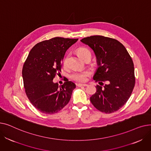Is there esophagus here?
I'll return each mask as SVG.
<instances>
[{
	"instance_id": "obj_1",
	"label": "esophagus",
	"mask_w": 151,
	"mask_h": 151,
	"mask_svg": "<svg viewBox=\"0 0 151 151\" xmlns=\"http://www.w3.org/2000/svg\"><path fill=\"white\" fill-rule=\"evenodd\" d=\"M76 86H77L78 87H83V86L86 87V86H88V85L86 84H77Z\"/></svg>"
}]
</instances>
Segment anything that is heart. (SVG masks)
Here are the masks:
<instances>
[{
    "mask_svg": "<svg viewBox=\"0 0 151 151\" xmlns=\"http://www.w3.org/2000/svg\"><path fill=\"white\" fill-rule=\"evenodd\" d=\"M78 54L79 56L81 58L83 59L88 54H91L89 50L84 47H79L77 50ZM66 62V59L64 60V63ZM91 75V73L89 71H76L71 75L70 77L73 80L78 81V82H84L86 81L87 78Z\"/></svg>",
    "mask_w": 151,
    "mask_h": 151,
    "instance_id": "obj_1",
    "label": "heart"
}]
</instances>
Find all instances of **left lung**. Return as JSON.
Here are the masks:
<instances>
[{
    "label": "left lung",
    "mask_w": 151,
    "mask_h": 151,
    "mask_svg": "<svg viewBox=\"0 0 151 151\" xmlns=\"http://www.w3.org/2000/svg\"><path fill=\"white\" fill-rule=\"evenodd\" d=\"M97 58L98 68L93 78L104 86H96L90 100L100 111L111 113L122 108L129 99L135 84L133 62L125 46L117 40L101 35L83 38ZM101 83L100 84V83Z\"/></svg>",
    "instance_id": "left-lung-1"
}]
</instances>
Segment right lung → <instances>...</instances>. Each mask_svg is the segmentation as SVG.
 <instances>
[{
    "mask_svg": "<svg viewBox=\"0 0 151 151\" xmlns=\"http://www.w3.org/2000/svg\"><path fill=\"white\" fill-rule=\"evenodd\" d=\"M78 38L54 37L35 45L22 67V78L26 96L40 111L52 114L69 102L76 85L68 80L59 86L52 80L61 71V63L67 50Z\"/></svg>",
    "mask_w": 151,
    "mask_h": 151,
    "instance_id": "add662e5",
    "label": "right lung"
}]
</instances>
